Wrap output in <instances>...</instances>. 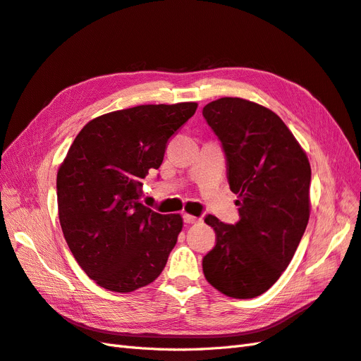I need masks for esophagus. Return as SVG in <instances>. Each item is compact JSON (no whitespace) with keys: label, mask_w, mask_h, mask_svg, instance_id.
<instances>
[{"label":"esophagus","mask_w":361,"mask_h":361,"mask_svg":"<svg viewBox=\"0 0 361 361\" xmlns=\"http://www.w3.org/2000/svg\"><path fill=\"white\" fill-rule=\"evenodd\" d=\"M182 218H183V221L187 223V224H195V223H199V221H200V218H197V216H192V215H190V214H183V215H182Z\"/></svg>","instance_id":"1"}]
</instances>
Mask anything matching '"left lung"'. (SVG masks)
<instances>
[{
    "instance_id": "left-lung-1",
    "label": "left lung",
    "mask_w": 361,
    "mask_h": 361,
    "mask_svg": "<svg viewBox=\"0 0 361 361\" xmlns=\"http://www.w3.org/2000/svg\"><path fill=\"white\" fill-rule=\"evenodd\" d=\"M221 141L227 180L239 200V221L214 215L215 247L203 257L206 280L232 298H255L283 274L310 215L312 170L304 150L283 120L241 97H221L203 108Z\"/></svg>"
}]
</instances>
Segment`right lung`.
I'll use <instances>...</instances> for the list:
<instances>
[{"instance_id":"right-lung-1","label":"right lung","mask_w":361,"mask_h":361,"mask_svg":"<svg viewBox=\"0 0 361 361\" xmlns=\"http://www.w3.org/2000/svg\"><path fill=\"white\" fill-rule=\"evenodd\" d=\"M195 110L138 105L93 118L73 140L57 173L59 216L73 257L99 286L133 292L166 267L182 216L141 203V179L159 169L167 141Z\"/></svg>"}]
</instances>
